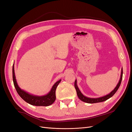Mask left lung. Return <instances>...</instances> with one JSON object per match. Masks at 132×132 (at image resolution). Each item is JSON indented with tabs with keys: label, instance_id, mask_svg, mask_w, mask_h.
<instances>
[{
	"label": "left lung",
	"instance_id": "obj_1",
	"mask_svg": "<svg viewBox=\"0 0 132 132\" xmlns=\"http://www.w3.org/2000/svg\"><path fill=\"white\" fill-rule=\"evenodd\" d=\"M122 76H123V68H122L121 70V78L120 79H119V81L118 83V84L117 85L116 87H115L114 90L112 91L110 94H109L107 95L104 96H102L101 97H98V98H90V97H87L85 96L84 95H83L81 93V91H80L78 87L77 84V80H75V82H74V86L75 88L76 89V91H77V95L79 97V98L83 102H85L86 103H97V102H103L109 98H111L113 95L116 93V91L118 89L119 86L121 85V83L122 81Z\"/></svg>",
	"mask_w": 132,
	"mask_h": 132
}]
</instances>
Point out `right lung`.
Wrapping results in <instances>:
<instances>
[{
    "label": "right lung",
    "instance_id": "1",
    "mask_svg": "<svg viewBox=\"0 0 132 132\" xmlns=\"http://www.w3.org/2000/svg\"><path fill=\"white\" fill-rule=\"evenodd\" d=\"M13 79L14 85L16 90L17 93L23 100L29 104L37 106H48L52 104L55 101L56 96H55V90L59 82L61 81V79L55 82L52 87L51 91L47 95L39 96L33 95L30 94L20 88L18 85L16 80L15 71H14V64L13 66Z\"/></svg>",
    "mask_w": 132,
    "mask_h": 132
}]
</instances>
